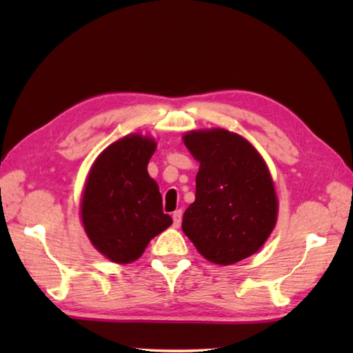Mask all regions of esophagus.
<instances>
[{
	"label": "esophagus",
	"instance_id": "esophagus-1",
	"mask_svg": "<svg viewBox=\"0 0 353 353\" xmlns=\"http://www.w3.org/2000/svg\"><path fill=\"white\" fill-rule=\"evenodd\" d=\"M181 223H182V211L181 209H177V211L172 214V226L179 228L181 226Z\"/></svg>",
	"mask_w": 353,
	"mask_h": 353
}]
</instances>
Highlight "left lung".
<instances>
[{
	"label": "left lung",
	"mask_w": 353,
	"mask_h": 353,
	"mask_svg": "<svg viewBox=\"0 0 353 353\" xmlns=\"http://www.w3.org/2000/svg\"><path fill=\"white\" fill-rule=\"evenodd\" d=\"M183 142L200 162L196 200L183 214L185 235L214 264L230 265L252 256L277 220L265 161L249 141L224 129L191 130Z\"/></svg>",
	"instance_id": "8db88e82"
}]
</instances>
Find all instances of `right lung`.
<instances>
[{
  "label": "right lung",
  "mask_w": 353,
  "mask_h": 353,
  "mask_svg": "<svg viewBox=\"0 0 353 353\" xmlns=\"http://www.w3.org/2000/svg\"><path fill=\"white\" fill-rule=\"evenodd\" d=\"M154 150V139L127 134L103 150L86 179L80 205L85 232L95 249L117 264L137 261L172 224L147 171Z\"/></svg>",
  "instance_id": "right-lung-1"
}]
</instances>
